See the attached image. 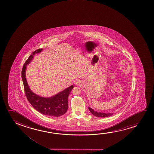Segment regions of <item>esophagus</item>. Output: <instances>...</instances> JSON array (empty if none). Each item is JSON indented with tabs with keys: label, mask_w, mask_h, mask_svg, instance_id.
<instances>
[{
	"label": "esophagus",
	"mask_w": 154,
	"mask_h": 154,
	"mask_svg": "<svg viewBox=\"0 0 154 154\" xmlns=\"http://www.w3.org/2000/svg\"><path fill=\"white\" fill-rule=\"evenodd\" d=\"M80 84V80H76L75 82V85H79Z\"/></svg>",
	"instance_id": "esophagus-1"
}]
</instances>
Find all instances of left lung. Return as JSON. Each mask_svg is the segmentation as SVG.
Segmentation results:
<instances>
[{"label":"left lung","mask_w":154,"mask_h":154,"mask_svg":"<svg viewBox=\"0 0 154 154\" xmlns=\"http://www.w3.org/2000/svg\"><path fill=\"white\" fill-rule=\"evenodd\" d=\"M88 109L91 114L97 117H103V118L108 117H110L113 115V113H105V112H96L90 107H88Z\"/></svg>","instance_id":"left-lung-1"}]
</instances>
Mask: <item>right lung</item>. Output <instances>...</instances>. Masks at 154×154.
Returning <instances> with one entry per match:
<instances>
[{
    "label": "right lung",
    "mask_w": 154,
    "mask_h": 154,
    "mask_svg": "<svg viewBox=\"0 0 154 154\" xmlns=\"http://www.w3.org/2000/svg\"><path fill=\"white\" fill-rule=\"evenodd\" d=\"M42 49L35 51L24 63L21 72L26 96L32 106L40 113L46 116L59 117L67 111L68 98L74 86L72 85L67 88L50 97H41L32 92L28 85L26 77L27 66L34 58V55L42 52Z\"/></svg>",
    "instance_id": "right-lung-1"
}]
</instances>
